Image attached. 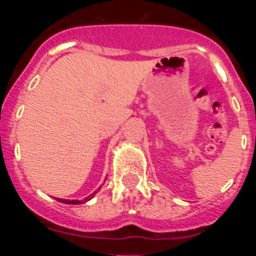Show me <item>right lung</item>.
I'll return each instance as SVG.
<instances>
[{"mask_svg":"<svg viewBox=\"0 0 256 256\" xmlns=\"http://www.w3.org/2000/svg\"><path fill=\"white\" fill-rule=\"evenodd\" d=\"M94 198V194H92V195H90L88 196V198H86L84 200H83V202H86V201H88V200H91V198ZM58 201H60V202H64V204H82V202H80V201L79 200H64V198H58Z\"/></svg>","mask_w":256,"mask_h":256,"instance_id":"add662e5","label":"right lung"}]
</instances>
